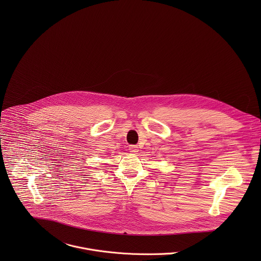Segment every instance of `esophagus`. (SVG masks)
I'll return each mask as SVG.
<instances>
[{"label": "esophagus", "instance_id": "1", "mask_svg": "<svg viewBox=\"0 0 261 261\" xmlns=\"http://www.w3.org/2000/svg\"><path fill=\"white\" fill-rule=\"evenodd\" d=\"M129 151H130L132 153H137V152L139 151V148H138V146H135V145L129 146Z\"/></svg>", "mask_w": 261, "mask_h": 261}]
</instances>
